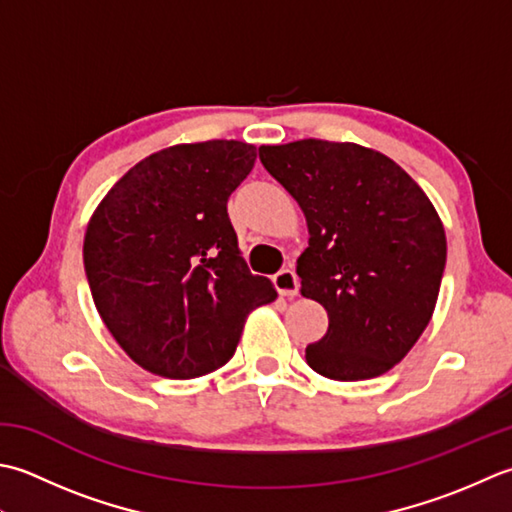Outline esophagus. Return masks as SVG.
Here are the masks:
<instances>
[{
    "instance_id": "1",
    "label": "esophagus",
    "mask_w": 512,
    "mask_h": 512,
    "mask_svg": "<svg viewBox=\"0 0 512 512\" xmlns=\"http://www.w3.org/2000/svg\"><path fill=\"white\" fill-rule=\"evenodd\" d=\"M274 285L278 289V294L287 296V298H294L298 294V289H300L298 276H296L294 269H280L278 274L274 276Z\"/></svg>"
}]
</instances>
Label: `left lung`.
Wrapping results in <instances>:
<instances>
[{
	"instance_id": "8db88e82",
	"label": "left lung",
	"mask_w": 512,
	"mask_h": 512,
	"mask_svg": "<svg viewBox=\"0 0 512 512\" xmlns=\"http://www.w3.org/2000/svg\"><path fill=\"white\" fill-rule=\"evenodd\" d=\"M260 163L296 198L309 227L302 296L327 309L307 364L331 380L387 373L429 325L446 265L440 216L389 156L356 143L260 145Z\"/></svg>"
}]
</instances>
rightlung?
Masks as SVG:
<instances>
[{
  "instance_id": "add662e5",
  "label": "right lung",
  "mask_w": 512,
  "mask_h": 512,
  "mask_svg": "<svg viewBox=\"0 0 512 512\" xmlns=\"http://www.w3.org/2000/svg\"><path fill=\"white\" fill-rule=\"evenodd\" d=\"M256 161L241 141L174 145L134 165L92 214L83 265L101 320L150 373L190 380L234 356L276 300L238 252L227 198Z\"/></svg>"
}]
</instances>
